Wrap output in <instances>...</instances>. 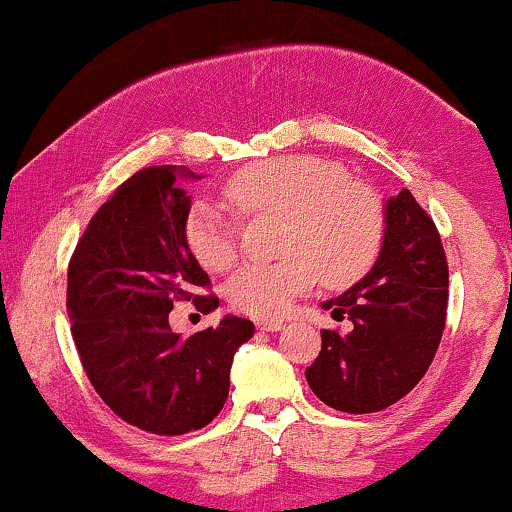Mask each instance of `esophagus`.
<instances>
[{"label":"esophagus","mask_w":512,"mask_h":512,"mask_svg":"<svg viewBox=\"0 0 512 512\" xmlns=\"http://www.w3.org/2000/svg\"><path fill=\"white\" fill-rule=\"evenodd\" d=\"M258 330H263V332H280L282 327H285V320H273V318H263V320H258Z\"/></svg>","instance_id":"esophagus-1"}]
</instances>
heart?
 Listing matches in <instances>:
<instances>
[{
    "label": "heart",
    "mask_w": 512,
    "mask_h": 512,
    "mask_svg": "<svg viewBox=\"0 0 512 512\" xmlns=\"http://www.w3.org/2000/svg\"><path fill=\"white\" fill-rule=\"evenodd\" d=\"M223 197L242 216H282L275 263H254L227 282L237 311L275 318L315 280L346 287L375 266L384 242V211L368 187L356 185L334 163L318 156H280L242 170L223 187ZM185 239L194 258L211 273L237 261V223L223 208L197 201Z\"/></svg>",
    "instance_id": "1"
}]
</instances>
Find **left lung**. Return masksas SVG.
<instances>
[{"instance_id": "1", "label": "left lung", "mask_w": 512, "mask_h": 512, "mask_svg": "<svg viewBox=\"0 0 512 512\" xmlns=\"http://www.w3.org/2000/svg\"><path fill=\"white\" fill-rule=\"evenodd\" d=\"M384 242L370 273L323 308L351 332L320 330L308 387L342 413H377L425 377L449 304V263L434 220L408 189L384 204Z\"/></svg>"}]
</instances>
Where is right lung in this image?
Instances as JSON below:
<instances>
[{"label": "right lung", "instance_id": "obj_1", "mask_svg": "<svg viewBox=\"0 0 512 512\" xmlns=\"http://www.w3.org/2000/svg\"><path fill=\"white\" fill-rule=\"evenodd\" d=\"M178 166H154L125 180L94 213L68 263L66 306L80 363L118 418L161 437L201 430L223 410L235 351L254 323L225 315L216 327L180 337L170 330L173 301H197L211 280L189 251L192 199Z\"/></svg>", "mask_w": 512, "mask_h": 512}]
</instances>
